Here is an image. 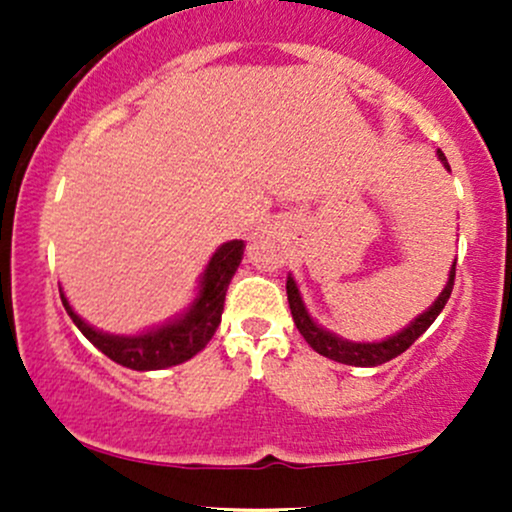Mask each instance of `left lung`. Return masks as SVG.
Segmentation results:
<instances>
[{
  "instance_id": "1",
  "label": "left lung",
  "mask_w": 512,
  "mask_h": 512,
  "mask_svg": "<svg viewBox=\"0 0 512 512\" xmlns=\"http://www.w3.org/2000/svg\"><path fill=\"white\" fill-rule=\"evenodd\" d=\"M438 158H440V163L450 170L448 158H445L443 151H438ZM455 264L457 262H452L450 274H448V284H445V289L440 291V296L433 301L431 308L424 310L421 315H416L414 320L404 327V330H399L397 334H392V337L383 339V342H349V339L339 337V334H334L330 330H325V327L317 325L313 317H310L308 308H305L296 279L289 274V279H286V296H289V308H291L293 322H296L298 332L303 334L305 342L313 346L320 356L332 358V361H337V363H346V366L375 368V366H380V363H387V361H392V358H397L399 354H404V351H407L409 346L414 344L416 339H419L421 334H424L428 327L433 325V322H436L440 310H443L445 303H448V298L452 293V284H455Z\"/></svg>"
}]
</instances>
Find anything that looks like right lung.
<instances>
[{"mask_svg":"<svg viewBox=\"0 0 512 512\" xmlns=\"http://www.w3.org/2000/svg\"><path fill=\"white\" fill-rule=\"evenodd\" d=\"M243 250V240H228V243L219 245V250L211 255L207 269L202 272L195 301L187 305L180 315L139 334H110L96 330L74 313L62 289L60 298L64 310L81 334L98 351H103L110 361L132 370H163L190 361L214 337L216 327L221 325L228 284H231L233 274L243 260Z\"/></svg>","mask_w":512,"mask_h":512,"instance_id":"right-lung-1","label":"right lung"}]
</instances>
